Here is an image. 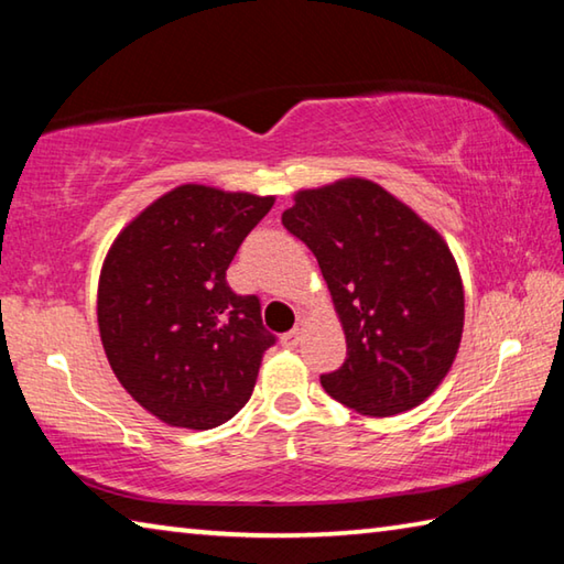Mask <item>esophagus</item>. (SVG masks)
<instances>
[{
	"instance_id": "esophagus-1",
	"label": "esophagus",
	"mask_w": 564,
	"mask_h": 564,
	"mask_svg": "<svg viewBox=\"0 0 564 564\" xmlns=\"http://www.w3.org/2000/svg\"><path fill=\"white\" fill-rule=\"evenodd\" d=\"M301 338H303V328H291L289 333H283L281 336V343H283V348H295L301 343Z\"/></svg>"
}]
</instances>
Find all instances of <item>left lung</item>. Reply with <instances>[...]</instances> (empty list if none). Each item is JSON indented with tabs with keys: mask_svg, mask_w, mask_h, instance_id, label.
I'll return each mask as SVG.
<instances>
[{
	"mask_svg": "<svg viewBox=\"0 0 564 564\" xmlns=\"http://www.w3.org/2000/svg\"><path fill=\"white\" fill-rule=\"evenodd\" d=\"M293 202L281 221L318 259L348 346L323 390L362 415L413 410L463 338V279L445 238L368 178L303 188Z\"/></svg>",
	"mask_w": 564,
	"mask_h": 564,
	"instance_id": "obj_1",
	"label": "left lung"
}]
</instances>
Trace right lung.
I'll return each mask as SVG.
<instances>
[{"label":"right lung","instance_id":"obj_1","mask_svg":"<svg viewBox=\"0 0 564 564\" xmlns=\"http://www.w3.org/2000/svg\"><path fill=\"white\" fill-rule=\"evenodd\" d=\"M275 196L181 184L113 238L97 318L113 376L161 423L212 431L253 393L273 336L256 295L226 283Z\"/></svg>","mask_w":564,"mask_h":564}]
</instances>
